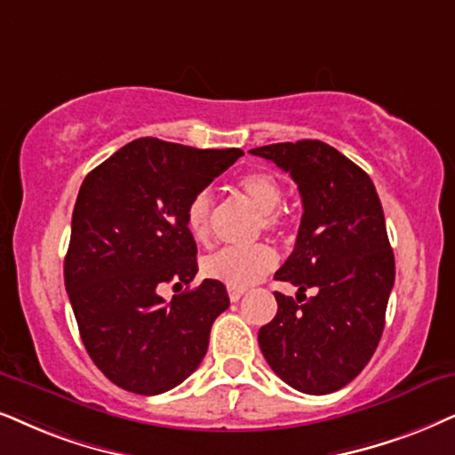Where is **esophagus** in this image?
<instances>
[{
  "mask_svg": "<svg viewBox=\"0 0 455 455\" xmlns=\"http://www.w3.org/2000/svg\"><path fill=\"white\" fill-rule=\"evenodd\" d=\"M245 290H237V287H228V298H231V302H237L243 298Z\"/></svg>",
  "mask_w": 455,
  "mask_h": 455,
  "instance_id": "34e87169",
  "label": "esophagus"
}]
</instances>
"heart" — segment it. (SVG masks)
<instances>
[{
    "instance_id": "heart-1",
    "label": "heart",
    "mask_w": 455,
    "mask_h": 455,
    "mask_svg": "<svg viewBox=\"0 0 455 455\" xmlns=\"http://www.w3.org/2000/svg\"><path fill=\"white\" fill-rule=\"evenodd\" d=\"M239 191L254 208L260 210V222L267 231H277L283 224L279 204L283 201V187L279 178L270 172H250L237 182ZM212 214H214V197L210 191H197L187 204V227L197 241H208L212 233ZM277 264L273 247L258 243L251 247H222L201 262V273L208 279L220 281L227 287L254 285L258 279L270 273Z\"/></svg>"
}]
</instances>
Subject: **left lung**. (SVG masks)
I'll list each match as a JSON object with an SVG mask.
<instances>
[{
	"label": "left lung",
	"instance_id": "8db88e82",
	"mask_svg": "<svg viewBox=\"0 0 455 455\" xmlns=\"http://www.w3.org/2000/svg\"><path fill=\"white\" fill-rule=\"evenodd\" d=\"M250 153L290 172L304 210L294 251L275 273L298 287V300L275 291L277 315L260 327L258 342L285 384L330 395L359 376L382 338L395 256L380 197L359 165L321 140ZM308 286L318 294L304 297Z\"/></svg>",
	"mask_w": 455,
	"mask_h": 455
}]
</instances>
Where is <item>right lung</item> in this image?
<instances>
[{
  "label": "right lung",
  "instance_id": "add662e5",
  "mask_svg": "<svg viewBox=\"0 0 455 455\" xmlns=\"http://www.w3.org/2000/svg\"><path fill=\"white\" fill-rule=\"evenodd\" d=\"M241 148H193L138 138L85 176L75 201L65 287L85 350L119 388L161 395L204 361L227 287L204 279L165 302L159 287L188 285L197 245L187 204L237 161Z\"/></svg>",
  "mask_w": 455,
  "mask_h": 455
}]
</instances>
